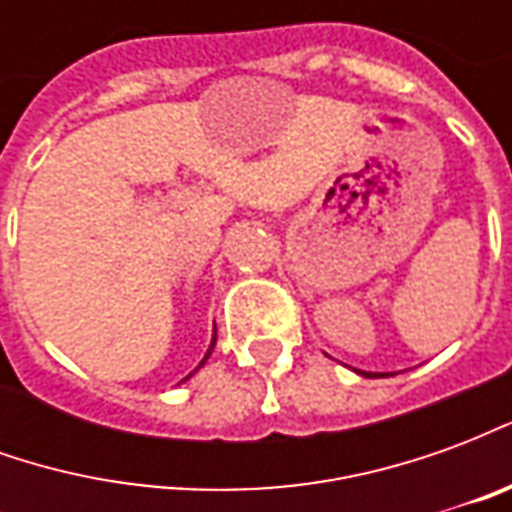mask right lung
Instances as JSON below:
<instances>
[{
    "instance_id": "obj_1",
    "label": "right lung",
    "mask_w": 512,
    "mask_h": 512,
    "mask_svg": "<svg viewBox=\"0 0 512 512\" xmlns=\"http://www.w3.org/2000/svg\"><path fill=\"white\" fill-rule=\"evenodd\" d=\"M213 345H216V334H213V343H211V348H208V354H205V359H208V356H211V351H213ZM205 359H202L200 362V367L205 365Z\"/></svg>"
}]
</instances>
